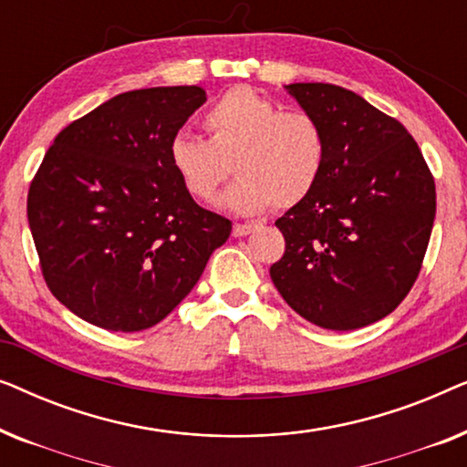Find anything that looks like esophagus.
Instances as JSON below:
<instances>
[{
	"mask_svg": "<svg viewBox=\"0 0 467 467\" xmlns=\"http://www.w3.org/2000/svg\"><path fill=\"white\" fill-rule=\"evenodd\" d=\"M251 232H253V225H248V223H235L234 225L235 238H242V235H248Z\"/></svg>",
	"mask_w": 467,
	"mask_h": 467,
	"instance_id": "obj_1",
	"label": "esophagus"
}]
</instances>
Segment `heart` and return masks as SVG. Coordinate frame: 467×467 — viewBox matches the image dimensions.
Instances as JSON below:
<instances>
[{
  "label": "heart",
  "mask_w": 467,
  "mask_h": 467,
  "mask_svg": "<svg viewBox=\"0 0 467 467\" xmlns=\"http://www.w3.org/2000/svg\"><path fill=\"white\" fill-rule=\"evenodd\" d=\"M208 140L176 133L170 140L171 170L191 197L210 202L234 171L219 206L253 216L272 206L302 203L321 181L327 140L318 120L280 104L251 87H234L203 114Z\"/></svg>",
  "instance_id": "heart-1"
}]
</instances>
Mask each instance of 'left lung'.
I'll list each match as a JSON object with an SVG mask.
<instances>
[{
  "label": "left lung",
  "instance_id": "1",
  "mask_svg": "<svg viewBox=\"0 0 467 467\" xmlns=\"http://www.w3.org/2000/svg\"><path fill=\"white\" fill-rule=\"evenodd\" d=\"M325 131L315 191L276 221L285 254L272 283L299 317L350 331L380 321L412 289L436 219V184L400 120L327 82L286 85Z\"/></svg>",
  "mask_w": 467,
  "mask_h": 467
}]
</instances>
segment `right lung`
<instances>
[{
	"label": "right lung",
	"instance_id": "1",
	"mask_svg": "<svg viewBox=\"0 0 467 467\" xmlns=\"http://www.w3.org/2000/svg\"><path fill=\"white\" fill-rule=\"evenodd\" d=\"M203 101L195 85L120 93L69 123L44 155L29 229L50 293L82 321L125 334L163 321L232 234L168 159Z\"/></svg>",
	"mask_w": 467,
	"mask_h": 467
}]
</instances>
